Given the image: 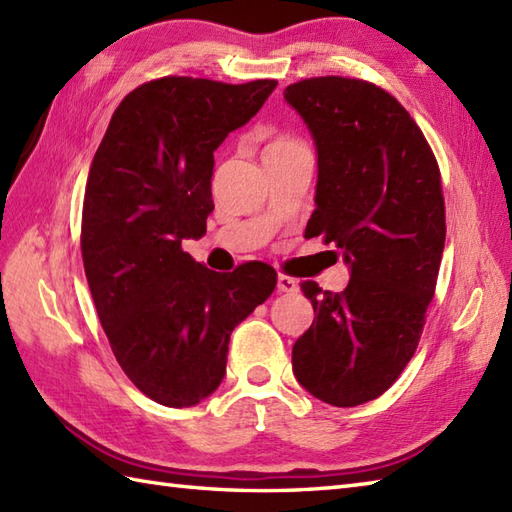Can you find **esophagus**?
Masks as SVG:
<instances>
[{
  "label": "esophagus",
  "mask_w": 512,
  "mask_h": 512,
  "mask_svg": "<svg viewBox=\"0 0 512 512\" xmlns=\"http://www.w3.org/2000/svg\"><path fill=\"white\" fill-rule=\"evenodd\" d=\"M277 290L279 292H297L299 284L292 277H288V275H279L277 277Z\"/></svg>",
  "instance_id": "obj_1"
}]
</instances>
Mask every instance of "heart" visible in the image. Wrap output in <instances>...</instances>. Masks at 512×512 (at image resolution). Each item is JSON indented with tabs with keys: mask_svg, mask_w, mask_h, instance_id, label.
Instances as JSON below:
<instances>
[{
	"mask_svg": "<svg viewBox=\"0 0 512 512\" xmlns=\"http://www.w3.org/2000/svg\"><path fill=\"white\" fill-rule=\"evenodd\" d=\"M286 145H295V140H288V138H279V140H275L273 145H270L268 149H275V147H286Z\"/></svg>",
	"mask_w": 512,
	"mask_h": 512,
	"instance_id": "b5f03b06",
	"label": "heart"
}]
</instances>
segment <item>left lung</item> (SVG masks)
<instances>
[{"label": "left lung", "instance_id": "obj_1", "mask_svg": "<svg viewBox=\"0 0 512 512\" xmlns=\"http://www.w3.org/2000/svg\"><path fill=\"white\" fill-rule=\"evenodd\" d=\"M284 99L317 147L306 235H323L350 268L343 292L301 284L314 321L292 372L314 398L356 407L385 394L418 347L447 237L440 169L409 112L374 83L317 76Z\"/></svg>", "mask_w": 512, "mask_h": 512}]
</instances>
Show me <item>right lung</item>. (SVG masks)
Listing matches in <instances>:
<instances>
[{
  "instance_id": "add662e5",
  "label": "right lung",
  "mask_w": 512,
  "mask_h": 512,
  "mask_svg": "<svg viewBox=\"0 0 512 512\" xmlns=\"http://www.w3.org/2000/svg\"><path fill=\"white\" fill-rule=\"evenodd\" d=\"M275 88L191 76L143 83L116 107L94 154L81 217L85 277L118 365L165 407H193L220 387L231 332L277 286L268 264L220 275L182 250L213 211V151Z\"/></svg>"
}]
</instances>
